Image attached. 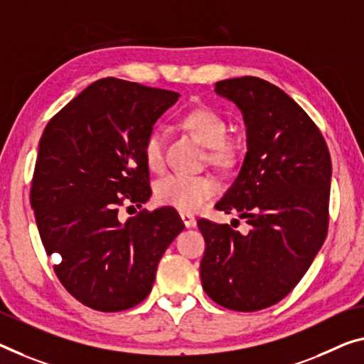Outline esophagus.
Masks as SVG:
<instances>
[{"instance_id": "1", "label": "esophagus", "mask_w": 364, "mask_h": 364, "mask_svg": "<svg viewBox=\"0 0 364 364\" xmlns=\"http://www.w3.org/2000/svg\"><path fill=\"white\" fill-rule=\"evenodd\" d=\"M181 218H182L183 225H186V228H195V226H197V220H195V216H193L192 213H187V211H182Z\"/></svg>"}]
</instances>
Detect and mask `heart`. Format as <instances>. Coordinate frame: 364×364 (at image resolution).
Here are the masks:
<instances>
[{
	"mask_svg": "<svg viewBox=\"0 0 364 364\" xmlns=\"http://www.w3.org/2000/svg\"><path fill=\"white\" fill-rule=\"evenodd\" d=\"M181 125L206 146V161L220 169H231L237 163V144L228 139V122L220 112L210 107H197L181 117ZM143 159L148 169L159 172L164 166L163 135L151 128L143 141ZM220 190V183L211 176L171 174L156 183V198L182 211H197L208 203Z\"/></svg>",
	"mask_w": 364,
	"mask_h": 364,
	"instance_id": "b5f03b06",
	"label": "heart"
}]
</instances>
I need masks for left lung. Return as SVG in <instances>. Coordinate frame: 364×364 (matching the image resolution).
<instances>
[{
  "mask_svg": "<svg viewBox=\"0 0 364 364\" xmlns=\"http://www.w3.org/2000/svg\"><path fill=\"white\" fill-rule=\"evenodd\" d=\"M215 92L237 105L247 127L242 167L215 208L237 211L250 229L198 220L201 284L226 309L260 311L291 291L326 240L331 153L311 117L272 82L232 77Z\"/></svg>",
  "mask_w": 364,
  "mask_h": 364,
  "instance_id": "left-lung-1",
  "label": "left lung"
}]
</instances>
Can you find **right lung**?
<instances>
[{
  "label": "right lung",
  "mask_w": 364,
  "mask_h": 364,
  "mask_svg": "<svg viewBox=\"0 0 364 364\" xmlns=\"http://www.w3.org/2000/svg\"><path fill=\"white\" fill-rule=\"evenodd\" d=\"M181 94L117 77L87 86L48 122L38 143L31 205L61 284L91 309L119 312L146 298L161 257L182 231L176 210L122 205L151 197L143 141Z\"/></svg>",
  "instance_id": "add662e5"
}]
</instances>
